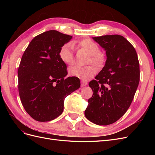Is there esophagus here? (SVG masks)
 Listing matches in <instances>:
<instances>
[{
  "label": "esophagus",
  "instance_id": "1",
  "mask_svg": "<svg viewBox=\"0 0 155 155\" xmlns=\"http://www.w3.org/2000/svg\"><path fill=\"white\" fill-rule=\"evenodd\" d=\"M87 85V83L86 81H83V80L81 81V87H85V86H86Z\"/></svg>",
  "mask_w": 155,
  "mask_h": 155
}]
</instances>
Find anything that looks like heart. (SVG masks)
Returning <instances> with one entry per match:
<instances>
[{"mask_svg": "<svg viewBox=\"0 0 155 155\" xmlns=\"http://www.w3.org/2000/svg\"><path fill=\"white\" fill-rule=\"evenodd\" d=\"M74 48L83 49L90 55L88 63H92L97 68H101L104 66L106 61L105 54L100 51V46L90 39L74 41L71 43H68L63 45L59 50V55L61 60L64 63L69 65L74 63ZM96 72V68L93 66L85 67L74 66L69 69L70 76L79 78L83 81H87L89 78L94 76Z\"/></svg>", "mask_w": 155, "mask_h": 155, "instance_id": "1", "label": "heart"}]
</instances>
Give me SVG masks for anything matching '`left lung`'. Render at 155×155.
<instances>
[{
    "mask_svg": "<svg viewBox=\"0 0 155 155\" xmlns=\"http://www.w3.org/2000/svg\"><path fill=\"white\" fill-rule=\"evenodd\" d=\"M106 51L104 67L89 83L93 91L86 118L99 125L118 120L128 110L140 81V64L134 46L120 35L92 37Z\"/></svg>",
    "mask_w": 155,
    "mask_h": 155,
    "instance_id": "8db88e82",
    "label": "left lung"
}]
</instances>
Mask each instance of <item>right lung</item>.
I'll return each instance as SVG.
<instances>
[{"label":"right lung","mask_w":155,"mask_h":155,"mask_svg":"<svg viewBox=\"0 0 155 155\" xmlns=\"http://www.w3.org/2000/svg\"><path fill=\"white\" fill-rule=\"evenodd\" d=\"M72 38L56 30L43 32L31 40L22 56L18 93L25 110L36 121H48L61 114L65 97L80 87L79 78H64L67 65L59 55Z\"/></svg>","instance_id":"obj_1"}]
</instances>
